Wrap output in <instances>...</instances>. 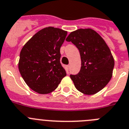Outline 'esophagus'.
<instances>
[{
	"label": "esophagus",
	"instance_id": "esophagus-1",
	"mask_svg": "<svg viewBox=\"0 0 129 129\" xmlns=\"http://www.w3.org/2000/svg\"><path fill=\"white\" fill-rule=\"evenodd\" d=\"M67 68H68V69H69V68H70V66H69V65L67 66Z\"/></svg>",
	"mask_w": 129,
	"mask_h": 129
}]
</instances>
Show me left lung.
I'll list each match as a JSON object with an SVG mask.
<instances>
[{
    "label": "left lung",
    "instance_id": "1",
    "mask_svg": "<svg viewBox=\"0 0 129 129\" xmlns=\"http://www.w3.org/2000/svg\"><path fill=\"white\" fill-rule=\"evenodd\" d=\"M67 41L78 48L81 68L77 75H71L77 90L93 95L103 89L112 77L114 60L109 47L97 32L91 28L78 29L69 34Z\"/></svg>",
    "mask_w": 129,
    "mask_h": 129
}]
</instances>
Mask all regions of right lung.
Returning a JSON list of instances; mask_svg holds the SVG:
<instances>
[{
    "label": "right lung",
    "mask_w": 129,
    "mask_h": 129,
    "mask_svg": "<svg viewBox=\"0 0 129 129\" xmlns=\"http://www.w3.org/2000/svg\"><path fill=\"white\" fill-rule=\"evenodd\" d=\"M68 32L49 26L35 34L20 52L19 70L30 88L40 94L55 90L66 76L60 63V47Z\"/></svg>",
    "instance_id": "add662e5"
}]
</instances>
